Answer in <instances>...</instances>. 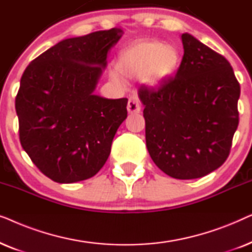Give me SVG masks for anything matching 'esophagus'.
Segmentation results:
<instances>
[{
	"instance_id": "esophagus-1",
	"label": "esophagus",
	"mask_w": 252,
	"mask_h": 252,
	"mask_svg": "<svg viewBox=\"0 0 252 252\" xmlns=\"http://www.w3.org/2000/svg\"><path fill=\"white\" fill-rule=\"evenodd\" d=\"M127 111L128 113H139L141 111V104L136 95H132L129 97L127 103Z\"/></svg>"
}]
</instances>
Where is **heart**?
<instances>
[{
	"label": "heart",
	"mask_w": 252,
	"mask_h": 252,
	"mask_svg": "<svg viewBox=\"0 0 252 252\" xmlns=\"http://www.w3.org/2000/svg\"><path fill=\"white\" fill-rule=\"evenodd\" d=\"M180 53L163 41L143 40L132 44L119 55L111 77L122 82L127 79L144 78L149 85H159L173 75L180 65Z\"/></svg>",
	"instance_id": "1"
}]
</instances>
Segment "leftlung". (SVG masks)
Segmentation results:
<instances>
[{"instance_id": "8db88e82", "label": "left lung", "mask_w": 252, "mask_h": 252, "mask_svg": "<svg viewBox=\"0 0 252 252\" xmlns=\"http://www.w3.org/2000/svg\"><path fill=\"white\" fill-rule=\"evenodd\" d=\"M175 77L142 86L146 142L154 163L174 179L202 178L228 157L239 125L240 84L225 57L190 34Z\"/></svg>"}]
</instances>
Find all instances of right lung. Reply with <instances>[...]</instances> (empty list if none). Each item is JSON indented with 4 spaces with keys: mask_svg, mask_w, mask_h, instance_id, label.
<instances>
[{
    "mask_svg": "<svg viewBox=\"0 0 252 252\" xmlns=\"http://www.w3.org/2000/svg\"><path fill=\"white\" fill-rule=\"evenodd\" d=\"M123 34L111 29L65 39L24 71L16 96L20 143L55 182L73 184L94 177L127 118L128 99L94 94L109 50Z\"/></svg>",
    "mask_w": 252,
    "mask_h": 252,
    "instance_id": "add662e5",
    "label": "right lung"
}]
</instances>
